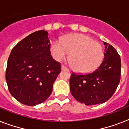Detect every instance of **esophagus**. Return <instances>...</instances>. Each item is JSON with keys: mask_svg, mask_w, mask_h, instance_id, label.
<instances>
[{"mask_svg": "<svg viewBox=\"0 0 129 129\" xmlns=\"http://www.w3.org/2000/svg\"><path fill=\"white\" fill-rule=\"evenodd\" d=\"M61 70H66L67 68H66V67H65L64 66H61Z\"/></svg>", "mask_w": 129, "mask_h": 129, "instance_id": "esophagus-1", "label": "esophagus"}]
</instances>
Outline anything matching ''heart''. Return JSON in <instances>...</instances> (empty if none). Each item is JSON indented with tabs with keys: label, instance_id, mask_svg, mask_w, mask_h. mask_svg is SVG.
<instances>
[{
	"label": "heart",
	"instance_id": "b5f03b06",
	"mask_svg": "<svg viewBox=\"0 0 129 129\" xmlns=\"http://www.w3.org/2000/svg\"><path fill=\"white\" fill-rule=\"evenodd\" d=\"M50 54L55 61H59L69 55L71 66L77 73L93 72L103 59V50L99 43L92 38L81 34L67 35L60 42L53 41L50 47Z\"/></svg>",
	"mask_w": 129,
	"mask_h": 129
}]
</instances>
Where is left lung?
<instances>
[{
    "label": "left lung",
    "mask_w": 129,
    "mask_h": 129,
    "mask_svg": "<svg viewBox=\"0 0 129 129\" xmlns=\"http://www.w3.org/2000/svg\"><path fill=\"white\" fill-rule=\"evenodd\" d=\"M104 59L88 74L74 73L70 77V91L77 101L86 105L106 102L116 91L121 78L120 55L111 45L105 42Z\"/></svg>",
    "instance_id": "obj_1"
}]
</instances>
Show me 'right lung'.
<instances>
[{"mask_svg": "<svg viewBox=\"0 0 129 129\" xmlns=\"http://www.w3.org/2000/svg\"><path fill=\"white\" fill-rule=\"evenodd\" d=\"M48 32L38 30L18 42L7 63L6 81L12 97L28 106L40 104L51 95L61 66L50 55Z\"/></svg>", "mask_w": 129, "mask_h": 129, "instance_id": "right-lung-1", "label": "right lung"}]
</instances>
